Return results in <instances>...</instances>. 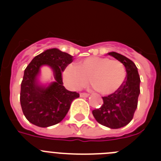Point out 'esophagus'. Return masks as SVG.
Masks as SVG:
<instances>
[{"mask_svg": "<svg viewBox=\"0 0 161 161\" xmlns=\"http://www.w3.org/2000/svg\"><path fill=\"white\" fill-rule=\"evenodd\" d=\"M89 93H80V96L81 97H89Z\"/></svg>", "mask_w": 161, "mask_h": 161, "instance_id": "34e87169", "label": "esophagus"}]
</instances>
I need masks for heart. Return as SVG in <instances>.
Masks as SVG:
<instances>
[{
  "instance_id": "heart-1",
  "label": "heart",
  "mask_w": 161,
  "mask_h": 161,
  "mask_svg": "<svg viewBox=\"0 0 161 161\" xmlns=\"http://www.w3.org/2000/svg\"><path fill=\"white\" fill-rule=\"evenodd\" d=\"M126 68L117 59L89 57L79 64H69L64 72V79L73 89H80L89 83L99 93L111 94L123 85Z\"/></svg>"
}]
</instances>
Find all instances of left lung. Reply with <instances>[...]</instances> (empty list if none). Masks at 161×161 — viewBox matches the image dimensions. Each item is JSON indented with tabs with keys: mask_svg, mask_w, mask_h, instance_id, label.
<instances>
[{
	"mask_svg": "<svg viewBox=\"0 0 161 161\" xmlns=\"http://www.w3.org/2000/svg\"><path fill=\"white\" fill-rule=\"evenodd\" d=\"M108 54L124 65L126 79L114 93L102 97V106L93 109L92 113L98 123L111 129H118L126 126L133 119L140 93V78L136 64L130 59L117 52Z\"/></svg>",
	"mask_w": 161,
	"mask_h": 161,
	"instance_id": "8db88e82",
	"label": "left lung"
}]
</instances>
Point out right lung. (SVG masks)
Returning <instances> with one entry per match:
<instances>
[{
  "label": "right lung",
  "mask_w": 161,
  "mask_h": 161,
  "mask_svg": "<svg viewBox=\"0 0 161 161\" xmlns=\"http://www.w3.org/2000/svg\"><path fill=\"white\" fill-rule=\"evenodd\" d=\"M72 56L52 48L36 55L24 72L21 84L20 102L22 112L30 123L47 127L60 123L70 109L71 103L80 94L67 90L63 85L62 72L73 60ZM48 65L54 72L56 81L48 87L37 85L40 67Z\"/></svg>",
  "instance_id": "1"
}]
</instances>
